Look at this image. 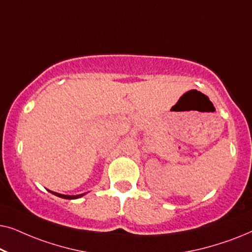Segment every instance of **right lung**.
<instances>
[{
  "mask_svg": "<svg viewBox=\"0 0 252 252\" xmlns=\"http://www.w3.org/2000/svg\"><path fill=\"white\" fill-rule=\"evenodd\" d=\"M49 191H50V190H49ZM50 192H51V194H54V195L58 196V197L65 198V199H75V198L82 197V196L85 195V194H80V195H73V196H71V195H63V194H58V192H55V191H50Z\"/></svg>",
  "mask_w": 252,
  "mask_h": 252,
  "instance_id": "right-lung-1",
  "label": "right lung"
}]
</instances>
